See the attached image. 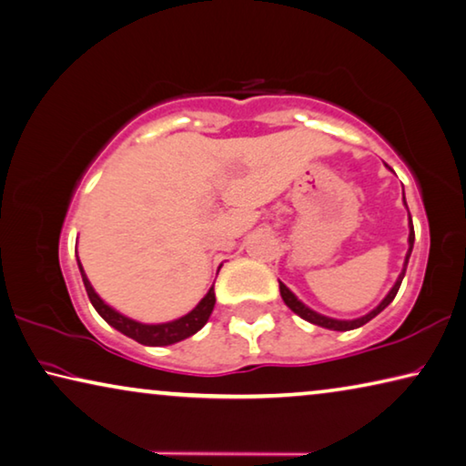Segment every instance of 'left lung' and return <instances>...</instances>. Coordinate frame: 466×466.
<instances>
[{
  "label": "left lung",
  "instance_id": "1",
  "mask_svg": "<svg viewBox=\"0 0 466 466\" xmlns=\"http://www.w3.org/2000/svg\"><path fill=\"white\" fill-rule=\"evenodd\" d=\"M402 198H405V194H402ZM405 206H407V202H405ZM413 243H415V228H413V223H410V215H409V251H407V258H405V266H402V272L399 274V279H396V283H394V287L390 289V293H388V295L384 297V299H382V303H380L376 309H371L368 316H361V318H357V319H334V318H326V316H322V314H318V311L309 309L308 305H303V303H301L299 299H297V297H295L291 291H289V289L279 280L280 297H283V301L287 303V308H291L297 316L305 319V322L316 324V326H322V328H328V330H340V332L353 330V328H360V326H363V324H368L370 319L376 318V316L380 314V311L386 309L388 305L392 303L396 293H399L402 279H405L410 251H413Z\"/></svg>",
  "mask_w": 466,
  "mask_h": 466
}]
</instances>
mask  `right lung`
<instances>
[{
	"label": "right lung",
	"mask_w": 466,
	"mask_h": 466,
	"mask_svg": "<svg viewBox=\"0 0 466 466\" xmlns=\"http://www.w3.org/2000/svg\"><path fill=\"white\" fill-rule=\"evenodd\" d=\"M78 268L82 274V283L86 287L88 299L93 303V308L98 311V316L121 334H126V337L140 342V345L165 347V345H173V342H179L183 339L192 337V334H196L206 322H208L212 309H215V301H217L215 287H210V291L202 297V301L198 303L189 314L181 316L179 319H173V322H165V324L136 322V319H129L124 314H119V311L109 308V305H106L101 297L95 293V289L86 279V274H84L80 262H78Z\"/></svg>",
	"instance_id": "right-lung-1"
}]
</instances>
